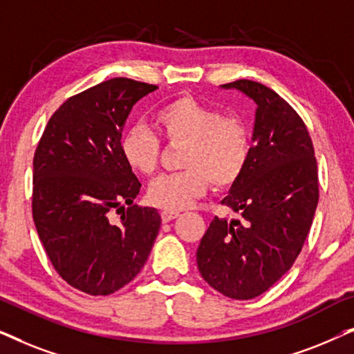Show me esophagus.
<instances>
[{
	"label": "esophagus",
	"mask_w": 354,
	"mask_h": 354,
	"mask_svg": "<svg viewBox=\"0 0 354 354\" xmlns=\"http://www.w3.org/2000/svg\"><path fill=\"white\" fill-rule=\"evenodd\" d=\"M178 212L177 211H162L161 212V219L162 222H171L174 219H177Z\"/></svg>",
	"instance_id": "esophagus-1"
}]
</instances>
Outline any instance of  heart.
I'll return each instance as SVG.
<instances>
[{
  "label": "heart",
  "mask_w": 354,
  "mask_h": 354,
  "mask_svg": "<svg viewBox=\"0 0 354 354\" xmlns=\"http://www.w3.org/2000/svg\"><path fill=\"white\" fill-rule=\"evenodd\" d=\"M156 127L182 149L180 172L164 174L149 183L147 198L164 211L190 207L214 188H229L239 180L250 159V133L236 118H222L219 111L193 96H180L154 114ZM120 154L132 171L149 176L156 171L161 143L143 124H133L120 138Z\"/></svg>",
  "instance_id": "b5f03b06"
}]
</instances>
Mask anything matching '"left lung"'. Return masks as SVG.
<instances>
[{"label": "left lung", "instance_id": "left-lung-1", "mask_svg": "<svg viewBox=\"0 0 354 354\" xmlns=\"http://www.w3.org/2000/svg\"><path fill=\"white\" fill-rule=\"evenodd\" d=\"M254 101L250 159L221 203L241 219L214 217L196 251L201 277L234 299L269 290L292 268L319 200L311 137L287 101L253 80L221 85Z\"/></svg>", "mask_w": 354, "mask_h": 354}]
</instances>
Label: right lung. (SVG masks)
I'll list each match as a JSON object with an SVG mask.
<instances>
[{"mask_svg":"<svg viewBox=\"0 0 354 354\" xmlns=\"http://www.w3.org/2000/svg\"><path fill=\"white\" fill-rule=\"evenodd\" d=\"M156 88L118 77L72 96L33 156L32 212L43 248L71 287L93 297L137 277L161 227L158 209L133 205L142 183L120 154L130 111ZM113 209H123L119 225L109 219Z\"/></svg>","mask_w":354,"mask_h":354,"instance_id":"add662e5","label":"right lung"}]
</instances>
